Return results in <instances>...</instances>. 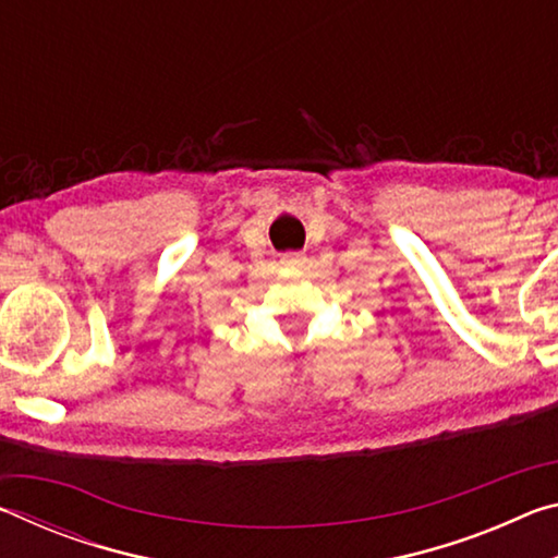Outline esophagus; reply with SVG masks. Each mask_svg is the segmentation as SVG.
I'll return each instance as SVG.
<instances>
[{"label":"esophagus","mask_w":558,"mask_h":558,"mask_svg":"<svg viewBox=\"0 0 558 558\" xmlns=\"http://www.w3.org/2000/svg\"><path fill=\"white\" fill-rule=\"evenodd\" d=\"M282 263H286L288 268H302L305 266V256H302V253H286V256H282Z\"/></svg>","instance_id":"1"}]
</instances>
